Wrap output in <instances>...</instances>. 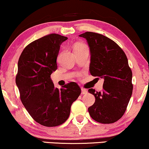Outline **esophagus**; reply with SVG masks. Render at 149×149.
<instances>
[{
  "instance_id": "obj_1",
  "label": "esophagus",
  "mask_w": 149,
  "mask_h": 149,
  "mask_svg": "<svg viewBox=\"0 0 149 149\" xmlns=\"http://www.w3.org/2000/svg\"><path fill=\"white\" fill-rule=\"evenodd\" d=\"M88 93V91H86V89H84V88H82V94H86Z\"/></svg>"
}]
</instances>
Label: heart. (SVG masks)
Segmentation results:
<instances>
[{
	"label": "heart",
	"mask_w": 149,
	"mask_h": 149,
	"mask_svg": "<svg viewBox=\"0 0 149 149\" xmlns=\"http://www.w3.org/2000/svg\"><path fill=\"white\" fill-rule=\"evenodd\" d=\"M84 48H87L85 45L82 44L81 42H78L75 45L74 48H73V51L75 50H78V49H84Z\"/></svg>",
	"instance_id": "heart-1"
}]
</instances>
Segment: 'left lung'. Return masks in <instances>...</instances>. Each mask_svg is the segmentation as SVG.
Wrapping results in <instances>:
<instances>
[{
    "label": "left lung",
    "mask_w": 149,
    "mask_h": 149,
    "mask_svg": "<svg viewBox=\"0 0 149 149\" xmlns=\"http://www.w3.org/2000/svg\"><path fill=\"white\" fill-rule=\"evenodd\" d=\"M80 36L89 46L90 73L104 79L102 91L88 89L95 97L94 104L88 108V113L100 123H113L125 114L133 92L132 71L127 56L119 45L105 36L86 31Z\"/></svg>",
    "instance_id": "1"
}]
</instances>
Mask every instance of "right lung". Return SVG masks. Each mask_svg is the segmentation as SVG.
I'll return each mask as SVG.
<instances>
[{
    "instance_id": "right-lung-1",
    "label": "right lung",
    "mask_w": 149,
    "mask_h": 149,
    "mask_svg": "<svg viewBox=\"0 0 149 149\" xmlns=\"http://www.w3.org/2000/svg\"><path fill=\"white\" fill-rule=\"evenodd\" d=\"M68 38L50 33L25 47L18 63L16 83L22 104L36 122L57 127L68 119L71 106L81 93L76 82L61 89L54 87L51 75L57 69L61 43Z\"/></svg>"
}]
</instances>
